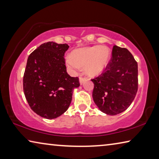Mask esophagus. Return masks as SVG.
Wrapping results in <instances>:
<instances>
[{"mask_svg": "<svg viewBox=\"0 0 159 159\" xmlns=\"http://www.w3.org/2000/svg\"><path fill=\"white\" fill-rule=\"evenodd\" d=\"M85 80H86L85 78L83 77L82 76H80V78H79V80H80V85H82L83 83L85 81Z\"/></svg>", "mask_w": 159, "mask_h": 159, "instance_id": "1", "label": "esophagus"}]
</instances>
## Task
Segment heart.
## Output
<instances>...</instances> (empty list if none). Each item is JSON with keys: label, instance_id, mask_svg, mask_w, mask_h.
<instances>
[{"label": "heart", "instance_id": "heart-1", "mask_svg": "<svg viewBox=\"0 0 159 159\" xmlns=\"http://www.w3.org/2000/svg\"><path fill=\"white\" fill-rule=\"evenodd\" d=\"M110 57L111 52L108 47L95 45L75 50L72 56H67L66 62L74 71L79 70V67L85 66L86 74L95 76L105 69Z\"/></svg>", "mask_w": 159, "mask_h": 159}]
</instances>
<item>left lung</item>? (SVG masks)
Segmentation results:
<instances>
[{
	"mask_svg": "<svg viewBox=\"0 0 159 159\" xmlns=\"http://www.w3.org/2000/svg\"><path fill=\"white\" fill-rule=\"evenodd\" d=\"M91 80L93 100L101 111L116 115L127 109L138 89V62L126 48L114 45L103 72Z\"/></svg>",
	"mask_w": 159,
	"mask_h": 159,
	"instance_id": "left-lung-1",
	"label": "left lung"
}]
</instances>
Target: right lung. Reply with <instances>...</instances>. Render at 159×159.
<instances>
[{"label":"right lung","mask_w":159,"mask_h":159,"mask_svg":"<svg viewBox=\"0 0 159 159\" xmlns=\"http://www.w3.org/2000/svg\"><path fill=\"white\" fill-rule=\"evenodd\" d=\"M66 43L48 42L29 55L23 78V90L33 111L48 119L63 114L71 104L78 77L67 74L64 53Z\"/></svg>","instance_id":"add662e5"}]
</instances>
